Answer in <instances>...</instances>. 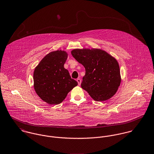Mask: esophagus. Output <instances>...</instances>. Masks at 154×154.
I'll return each instance as SVG.
<instances>
[{"label": "esophagus", "instance_id": "1", "mask_svg": "<svg viewBox=\"0 0 154 154\" xmlns=\"http://www.w3.org/2000/svg\"><path fill=\"white\" fill-rule=\"evenodd\" d=\"M77 83H78V85H81V82H82L81 79H77Z\"/></svg>", "mask_w": 154, "mask_h": 154}]
</instances>
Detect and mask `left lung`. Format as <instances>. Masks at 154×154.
Instances as JSON below:
<instances>
[{
  "label": "left lung",
  "instance_id": "obj_1",
  "mask_svg": "<svg viewBox=\"0 0 154 154\" xmlns=\"http://www.w3.org/2000/svg\"><path fill=\"white\" fill-rule=\"evenodd\" d=\"M73 57L85 68L81 84L93 100L103 102L113 96L119 87V65L113 57L99 48L74 49Z\"/></svg>",
  "mask_w": 154,
  "mask_h": 154
}]
</instances>
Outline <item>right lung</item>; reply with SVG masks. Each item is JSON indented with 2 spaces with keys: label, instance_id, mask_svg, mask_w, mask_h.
Segmentation results:
<instances>
[{
  "label": "right lung",
  "instance_id": "obj_1",
  "mask_svg": "<svg viewBox=\"0 0 154 154\" xmlns=\"http://www.w3.org/2000/svg\"><path fill=\"white\" fill-rule=\"evenodd\" d=\"M68 54L57 50L46 55L34 71V87L38 96L50 104H58L78 83L71 78L64 65Z\"/></svg>",
  "mask_w": 154,
  "mask_h": 154
}]
</instances>
